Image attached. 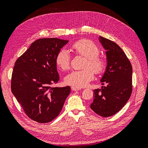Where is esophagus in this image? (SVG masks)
Returning <instances> with one entry per match:
<instances>
[{"label": "esophagus", "mask_w": 148, "mask_h": 148, "mask_svg": "<svg viewBox=\"0 0 148 148\" xmlns=\"http://www.w3.org/2000/svg\"><path fill=\"white\" fill-rule=\"evenodd\" d=\"M79 88H76V87H73V86H72L71 87V90L72 91H78V90H79Z\"/></svg>", "instance_id": "obj_1"}]
</instances>
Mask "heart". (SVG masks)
Returning <instances> with one entry per match:
<instances>
[{
	"label": "heart",
	"instance_id": "heart-1",
	"mask_svg": "<svg viewBox=\"0 0 148 148\" xmlns=\"http://www.w3.org/2000/svg\"><path fill=\"white\" fill-rule=\"evenodd\" d=\"M70 51L75 55L82 56L86 58L81 70L73 71L65 77V83L73 87L82 88L87 85L94 78V71L96 75L104 72L106 69L104 60L98 56L99 48L92 41L88 39H81L73 43ZM70 56L65 49H62L56 57V63L62 70H67L70 66Z\"/></svg>",
	"mask_w": 148,
	"mask_h": 148
}]
</instances>
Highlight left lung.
Instances as JSON below:
<instances>
[{
    "label": "left lung",
    "instance_id": "left-lung-1",
    "mask_svg": "<svg viewBox=\"0 0 148 148\" xmlns=\"http://www.w3.org/2000/svg\"><path fill=\"white\" fill-rule=\"evenodd\" d=\"M106 51L107 66L101 79V89L94 90L91 109L102 117L114 115L122 109L132 92V66L126 54L115 42L99 36Z\"/></svg>",
    "mask_w": 148,
    "mask_h": 148
}]
</instances>
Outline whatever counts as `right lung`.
Instances as JSON below:
<instances>
[{"mask_svg": "<svg viewBox=\"0 0 148 148\" xmlns=\"http://www.w3.org/2000/svg\"><path fill=\"white\" fill-rule=\"evenodd\" d=\"M69 41L39 39L16 60L11 89L25 114L38 123L50 122L59 115L70 87L52 88L59 80L56 57Z\"/></svg>", "mask_w": 148, "mask_h": 148, "instance_id": "1", "label": "right lung"}]
</instances>
